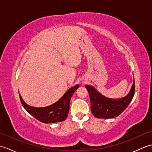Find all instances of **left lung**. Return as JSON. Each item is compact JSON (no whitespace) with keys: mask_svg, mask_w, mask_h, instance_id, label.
<instances>
[{"mask_svg":"<svg viewBox=\"0 0 152 152\" xmlns=\"http://www.w3.org/2000/svg\"><path fill=\"white\" fill-rule=\"evenodd\" d=\"M91 101V112L97 118H114L124 112L132 101L134 95V80L130 92L124 98L112 99L106 98L92 86L86 85Z\"/></svg>","mask_w":152,"mask_h":152,"instance_id":"obj_1","label":"left lung"}]
</instances>
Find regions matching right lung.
Here are the masks:
<instances>
[{
	"instance_id": "add662e5",
	"label": "right lung",
	"mask_w": 152,
	"mask_h": 152,
	"mask_svg": "<svg viewBox=\"0 0 152 152\" xmlns=\"http://www.w3.org/2000/svg\"><path fill=\"white\" fill-rule=\"evenodd\" d=\"M78 88L79 85L71 88L57 102L44 108H35L27 105L22 99L20 94L19 98L24 108L38 121L44 124L61 122L65 120L66 118L70 109L71 96Z\"/></svg>"
}]
</instances>
